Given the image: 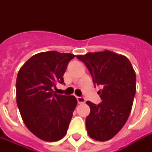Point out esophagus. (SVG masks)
Listing matches in <instances>:
<instances>
[{"label":"esophagus","instance_id":"1","mask_svg":"<svg viewBox=\"0 0 152 152\" xmlns=\"http://www.w3.org/2000/svg\"><path fill=\"white\" fill-rule=\"evenodd\" d=\"M76 99H77V102H78L79 104H83L85 102V99L83 97H79V96H77Z\"/></svg>","mask_w":152,"mask_h":152}]
</instances>
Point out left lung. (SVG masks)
I'll return each mask as SVG.
<instances>
[{
  "mask_svg": "<svg viewBox=\"0 0 152 152\" xmlns=\"http://www.w3.org/2000/svg\"><path fill=\"white\" fill-rule=\"evenodd\" d=\"M76 57L86 64L94 83L101 85L99 104L87 101L89 137L98 141L113 138L127 121L136 94V72L127 57L109 50L88 53Z\"/></svg>",
  "mask_w": 152,
  "mask_h": 152,
  "instance_id": "8db88e82",
  "label": "left lung"
}]
</instances>
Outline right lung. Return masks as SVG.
Returning <instances> with one entry per match:
<instances>
[{"label":"right lung","mask_w":152,"mask_h":152,"mask_svg":"<svg viewBox=\"0 0 152 152\" xmlns=\"http://www.w3.org/2000/svg\"><path fill=\"white\" fill-rule=\"evenodd\" d=\"M76 55L47 51L32 56L18 72L16 102L27 128L39 139L57 141L66 134L77 105L73 95H57L69 62Z\"/></svg>","instance_id":"right-lung-1"}]
</instances>
